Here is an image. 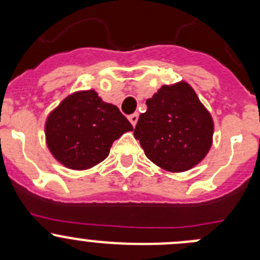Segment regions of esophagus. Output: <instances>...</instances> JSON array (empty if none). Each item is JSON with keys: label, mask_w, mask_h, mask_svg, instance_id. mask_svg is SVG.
<instances>
[{"label": "esophagus", "mask_w": 260, "mask_h": 260, "mask_svg": "<svg viewBox=\"0 0 260 260\" xmlns=\"http://www.w3.org/2000/svg\"><path fill=\"white\" fill-rule=\"evenodd\" d=\"M128 119H129V122L132 123V125H136V123H137V120H138V113L131 114L129 117H128Z\"/></svg>", "instance_id": "esophagus-1"}]
</instances>
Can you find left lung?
Masks as SVG:
<instances>
[{
	"mask_svg": "<svg viewBox=\"0 0 260 260\" xmlns=\"http://www.w3.org/2000/svg\"><path fill=\"white\" fill-rule=\"evenodd\" d=\"M146 104L135 128L146 156L172 172L198 165L211 147L214 123L193 89L185 81L164 85Z\"/></svg>",
	"mask_w": 260,
	"mask_h": 260,
	"instance_id": "left-lung-1",
	"label": "left lung"
}]
</instances>
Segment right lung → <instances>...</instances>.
Returning a JSON list of instances; mask_svg holds the SVG:
<instances>
[{"label":"right lung","instance_id":"1","mask_svg":"<svg viewBox=\"0 0 260 260\" xmlns=\"http://www.w3.org/2000/svg\"><path fill=\"white\" fill-rule=\"evenodd\" d=\"M129 120L94 90L79 91L60 103L46 120L49 149L72 170H85L108 157L115 140L132 131Z\"/></svg>","mask_w":260,"mask_h":260}]
</instances>
